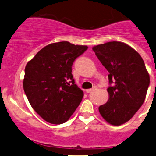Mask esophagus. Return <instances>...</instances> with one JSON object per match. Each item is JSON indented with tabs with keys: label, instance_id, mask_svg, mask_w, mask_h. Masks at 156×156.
I'll return each instance as SVG.
<instances>
[{
	"label": "esophagus",
	"instance_id": "esophagus-1",
	"mask_svg": "<svg viewBox=\"0 0 156 156\" xmlns=\"http://www.w3.org/2000/svg\"><path fill=\"white\" fill-rule=\"evenodd\" d=\"M97 87H94V88H92V89H88V90H86V92L87 93H90V92H92V91H94V90H97Z\"/></svg>",
	"mask_w": 156,
	"mask_h": 156
}]
</instances>
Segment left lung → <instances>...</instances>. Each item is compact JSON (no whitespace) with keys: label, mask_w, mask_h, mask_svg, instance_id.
<instances>
[{"label":"left lung","mask_w":156,"mask_h":156,"mask_svg":"<svg viewBox=\"0 0 156 156\" xmlns=\"http://www.w3.org/2000/svg\"><path fill=\"white\" fill-rule=\"evenodd\" d=\"M92 49L109 73V97L99 112L108 123L119 126L128 122L144 103L149 75L140 55L123 42H107Z\"/></svg>","instance_id":"left-lung-1"}]
</instances>
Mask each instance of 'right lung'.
Instances as JSON below:
<instances>
[{"instance_id":"1","label":"right lung","mask_w":156,"mask_h":156,"mask_svg":"<svg viewBox=\"0 0 156 156\" xmlns=\"http://www.w3.org/2000/svg\"><path fill=\"white\" fill-rule=\"evenodd\" d=\"M87 48L68 41L50 44L26 65L25 94L33 109L49 123H65L82 100L84 92L75 84L72 66Z\"/></svg>"}]
</instances>
